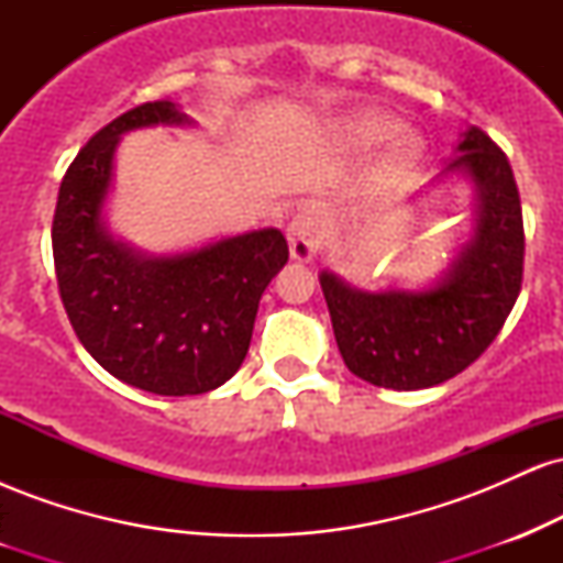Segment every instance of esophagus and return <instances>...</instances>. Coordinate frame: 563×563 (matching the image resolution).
I'll return each mask as SVG.
<instances>
[{
  "label": "esophagus",
  "instance_id": "esophagus-1",
  "mask_svg": "<svg viewBox=\"0 0 563 563\" xmlns=\"http://www.w3.org/2000/svg\"><path fill=\"white\" fill-rule=\"evenodd\" d=\"M320 243H322L320 217L312 214V211H301V214L288 224L290 256L299 262L314 260V254L320 251Z\"/></svg>",
  "mask_w": 563,
  "mask_h": 563
}]
</instances>
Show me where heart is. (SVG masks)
Returning a JSON list of instances; mask_svg holds the SVG:
<instances>
[{
    "instance_id": "obj_1",
    "label": "heart",
    "mask_w": 563,
    "mask_h": 563,
    "mask_svg": "<svg viewBox=\"0 0 563 563\" xmlns=\"http://www.w3.org/2000/svg\"><path fill=\"white\" fill-rule=\"evenodd\" d=\"M394 129H397V126H394L391 121L380 119V115H365V119L354 121V124H352V137L360 140V142L384 140V137H389ZM412 164H416V161H412L410 147L399 145L397 151H391L389 156L380 161L378 183L384 187H399L407 177H410Z\"/></svg>"
}]
</instances>
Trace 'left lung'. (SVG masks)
I'll return each instance as SVG.
<instances>
[{
	"label": "left lung",
	"instance_id": "1",
	"mask_svg": "<svg viewBox=\"0 0 563 563\" xmlns=\"http://www.w3.org/2000/svg\"><path fill=\"white\" fill-rule=\"evenodd\" d=\"M448 172L476 185V230L448 275L426 290L349 288L320 275L335 344L354 376L394 391L444 384L500 333L525 277V219L514 169L487 132L471 126Z\"/></svg>",
	"mask_w": 563,
	"mask_h": 563
}]
</instances>
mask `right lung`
I'll use <instances>...</instances> for the list:
<instances>
[{
    "instance_id": "right-lung-1",
    "label": "right lung",
    "mask_w": 563,
    "mask_h": 563,
    "mask_svg": "<svg viewBox=\"0 0 563 563\" xmlns=\"http://www.w3.org/2000/svg\"><path fill=\"white\" fill-rule=\"evenodd\" d=\"M185 121L172 100H156L102 126L68 166L53 219L57 290L76 339L111 376L164 397L206 394L235 376L264 288L288 262L275 228L158 260L108 235L100 209L121 134Z\"/></svg>"
}]
</instances>
